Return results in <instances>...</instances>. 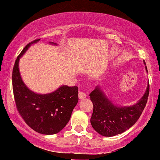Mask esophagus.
<instances>
[{
    "label": "esophagus",
    "mask_w": 160,
    "mask_h": 160,
    "mask_svg": "<svg viewBox=\"0 0 160 160\" xmlns=\"http://www.w3.org/2000/svg\"><path fill=\"white\" fill-rule=\"evenodd\" d=\"M86 97H87V94L84 91H80L78 92V98H79V99H85Z\"/></svg>",
    "instance_id": "obj_1"
}]
</instances>
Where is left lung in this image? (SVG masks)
<instances>
[{"label": "left lung", "mask_w": 160, "mask_h": 160, "mask_svg": "<svg viewBox=\"0 0 160 160\" xmlns=\"http://www.w3.org/2000/svg\"><path fill=\"white\" fill-rule=\"evenodd\" d=\"M144 63L146 65L145 61ZM149 92L150 85L148 83L146 92L138 103L132 107H118L111 103L99 86H97L89 94L94 105L91 118V125L97 132L106 137H112L125 132L141 116L146 107Z\"/></svg>", "instance_id": "8db88e82"}]
</instances>
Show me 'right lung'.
Masks as SVG:
<instances>
[{"instance_id":"obj_1","label":"right lung","mask_w":160,"mask_h":160,"mask_svg":"<svg viewBox=\"0 0 160 160\" xmlns=\"http://www.w3.org/2000/svg\"><path fill=\"white\" fill-rule=\"evenodd\" d=\"M40 39L28 43L17 57L12 73V91L17 111L30 128L43 134L60 132L69 121L78 101V88L63 85L54 92L38 94L23 83L19 71V60L29 46Z\"/></svg>"}]
</instances>
